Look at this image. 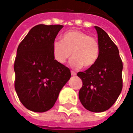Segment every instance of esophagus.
Here are the masks:
<instances>
[{
  "mask_svg": "<svg viewBox=\"0 0 133 133\" xmlns=\"http://www.w3.org/2000/svg\"><path fill=\"white\" fill-rule=\"evenodd\" d=\"M71 75L72 76H76V73H75V72H73V71H71Z\"/></svg>",
  "mask_w": 133,
  "mask_h": 133,
  "instance_id": "esophagus-1",
  "label": "esophagus"
}]
</instances>
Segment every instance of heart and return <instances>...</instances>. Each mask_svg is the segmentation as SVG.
Wrapping results in <instances>:
<instances>
[{
	"mask_svg": "<svg viewBox=\"0 0 133 133\" xmlns=\"http://www.w3.org/2000/svg\"><path fill=\"white\" fill-rule=\"evenodd\" d=\"M52 52L54 60L59 64H64L71 56L70 66L73 68H90L98 60L100 52L99 42L89 36L86 32L72 29L63 34L61 41L52 44Z\"/></svg>",
	"mask_w": 133,
	"mask_h": 133,
	"instance_id": "heart-1",
	"label": "heart"
}]
</instances>
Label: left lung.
Returning a JSON list of instances; mask_svg holds the SVG:
<instances>
[{
	"label": "left lung",
	"instance_id": "obj_1",
	"mask_svg": "<svg viewBox=\"0 0 133 133\" xmlns=\"http://www.w3.org/2000/svg\"><path fill=\"white\" fill-rule=\"evenodd\" d=\"M98 34L100 52L93 66L77 76L82 80L79 99L93 112H104L116 102L122 89V62L116 44L105 31L94 26Z\"/></svg>",
	"mask_w": 133,
	"mask_h": 133
}]
</instances>
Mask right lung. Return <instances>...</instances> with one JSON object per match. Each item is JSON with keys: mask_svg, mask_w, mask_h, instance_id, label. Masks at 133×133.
Returning <instances> with one entry per match:
<instances>
[{"mask_svg": "<svg viewBox=\"0 0 133 133\" xmlns=\"http://www.w3.org/2000/svg\"><path fill=\"white\" fill-rule=\"evenodd\" d=\"M63 25L35 26L19 44L14 63L15 89L29 110L44 112L57 101L70 70L54 60L52 44Z\"/></svg>", "mask_w": 133, "mask_h": 133, "instance_id": "add662e5", "label": "right lung"}]
</instances>
